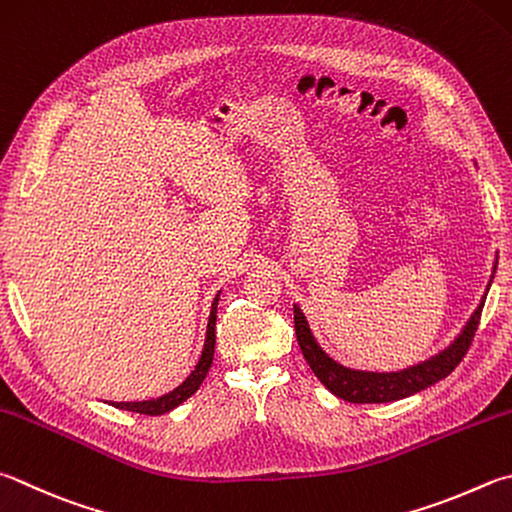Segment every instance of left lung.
I'll use <instances>...</instances> for the list:
<instances>
[{"instance_id":"left-lung-1","label":"left lung","mask_w":512,"mask_h":512,"mask_svg":"<svg viewBox=\"0 0 512 512\" xmlns=\"http://www.w3.org/2000/svg\"><path fill=\"white\" fill-rule=\"evenodd\" d=\"M495 271L497 262L492 266V273ZM492 277L495 275H490L488 286L492 284ZM483 302H486V295L481 297L477 311L470 315L466 327H463V331L454 338L448 349H443L430 360L418 362V365L407 367L403 371H360L340 365V362L333 360L329 353L318 345V340L313 338L309 322H306L304 313L297 304L293 306L295 336L306 362H309V367L313 369V374L320 378V383L327 387L331 394H336L347 403H392L421 392V389H427L452 374L454 367H457L463 356L468 353L472 338H475Z\"/></svg>"}]
</instances>
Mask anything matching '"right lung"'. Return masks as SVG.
Segmentation results:
<instances>
[{
  "mask_svg": "<svg viewBox=\"0 0 512 512\" xmlns=\"http://www.w3.org/2000/svg\"><path fill=\"white\" fill-rule=\"evenodd\" d=\"M217 304H219V293L215 297V302H212V309H210V318H208V331H206V342H203V351H201V358L197 365H194L192 374L183 380V383L172 389L170 394H163L159 398H152V401H134V403H111L118 410H125V412H136V414H147V416H161L165 412L174 410V407H179L183 401H188V398L197 392L201 387L203 378H206L208 369L212 365V358H215V324H217Z\"/></svg>",
  "mask_w": 512,
  "mask_h": 512,
  "instance_id": "1",
  "label": "right lung"
}]
</instances>
